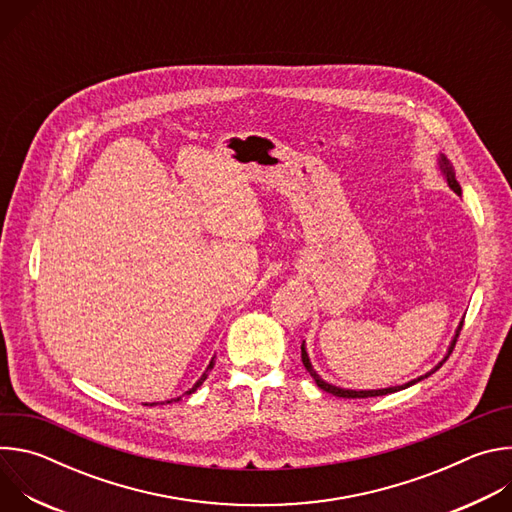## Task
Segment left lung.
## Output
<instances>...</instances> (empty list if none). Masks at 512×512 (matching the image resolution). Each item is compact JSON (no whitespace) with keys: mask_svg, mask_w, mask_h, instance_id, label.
Wrapping results in <instances>:
<instances>
[{"mask_svg":"<svg viewBox=\"0 0 512 512\" xmlns=\"http://www.w3.org/2000/svg\"><path fill=\"white\" fill-rule=\"evenodd\" d=\"M440 168H442V172H444V176H446V180H448V186L456 192V194H462V188H460V184H458V180H456V174H454V168H452V164H450V160L442 154L440 156ZM462 326H464V322H460V326H458V330H456V336H454V340H452V344H450V350H448V354H446V358L437 364V367L431 371V373H435L437 369L442 367V364L448 360V356L452 354V350H454V346H456V342H458V336H460V332H462ZM302 362H304V367H306V371L310 373V377L316 381V385L322 389V391H326V393H330V395H336V397H344V399H367V397H381V395H389V393H395V391H401V389H407V387H411V385H415V383H419L421 379H425V377H429L431 373H427L425 377H419V379H415V381H409L407 385H401V387H389V389H377V391H352V389H340V387H334V385H330V383H326V381H322L320 379V375L314 371V367H312V362H310V358H308V352H306V346L302 344Z\"/></svg>","mask_w":512,"mask_h":512,"instance_id":"left-lung-1","label":"left lung"}]
</instances>
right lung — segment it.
<instances>
[{
  "mask_svg": "<svg viewBox=\"0 0 512 512\" xmlns=\"http://www.w3.org/2000/svg\"><path fill=\"white\" fill-rule=\"evenodd\" d=\"M212 367H214V356H212V360H210V364H208V367H206V373H208V371H212ZM206 373H204V375H202V377H200V379H198V381H196V385H194V387H192V389H190V391H186V395H190V393H194V391H196V389H198V387H200V385H202V383H204V379H206ZM176 401H180V397H178V399H176ZM168 403H170V401H168ZM152 405H156V403H152Z\"/></svg>",
  "mask_w": 512,
  "mask_h": 512,
  "instance_id": "1",
  "label": "right lung"
}]
</instances>
